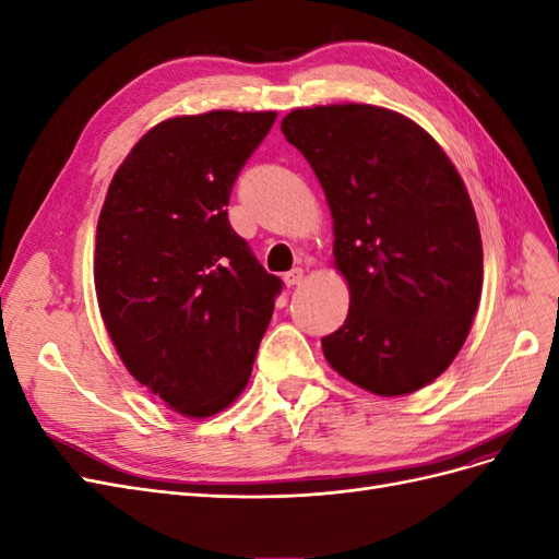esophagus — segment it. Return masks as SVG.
<instances>
[{"label": "esophagus", "mask_w": 559, "mask_h": 559, "mask_svg": "<svg viewBox=\"0 0 559 559\" xmlns=\"http://www.w3.org/2000/svg\"><path fill=\"white\" fill-rule=\"evenodd\" d=\"M302 277H306V275H302V270L294 267V270H289V273L284 275V282H286V286H298L302 282Z\"/></svg>", "instance_id": "esophagus-1"}]
</instances>
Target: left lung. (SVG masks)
Wrapping results in <instances>:
<instances>
[{"instance_id": "left-lung-1", "label": "left lung", "mask_w": 559, "mask_h": 559, "mask_svg": "<svg viewBox=\"0 0 559 559\" xmlns=\"http://www.w3.org/2000/svg\"><path fill=\"white\" fill-rule=\"evenodd\" d=\"M282 132L333 216L349 312L321 337L326 361L378 396L433 382L462 349L483 292V242L466 186L411 118L373 105L294 109Z\"/></svg>"}]
</instances>
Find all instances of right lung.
<instances>
[{"label":"right lung","instance_id":"obj_1","mask_svg":"<svg viewBox=\"0 0 559 559\" xmlns=\"http://www.w3.org/2000/svg\"><path fill=\"white\" fill-rule=\"evenodd\" d=\"M275 118H167L132 146L99 212L93 270L107 333L130 376L186 417L242 394L282 292L226 212Z\"/></svg>","mask_w":559,"mask_h":559}]
</instances>
